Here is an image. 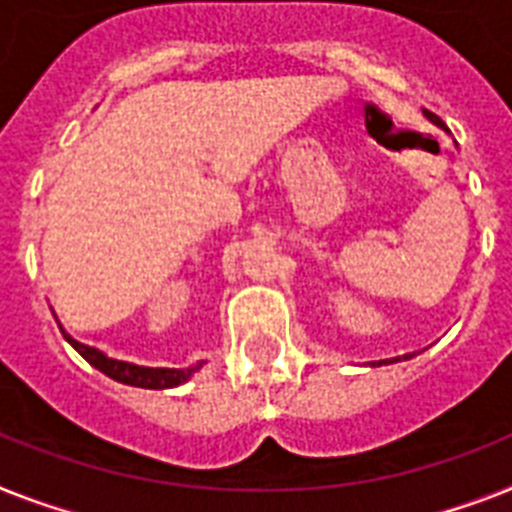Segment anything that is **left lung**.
I'll use <instances>...</instances> for the list:
<instances>
[{"mask_svg":"<svg viewBox=\"0 0 512 512\" xmlns=\"http://www.w3.org/2000/svg\"><path fill=\"white\" fill-rule=\"evenodd\" d=\"M426 117H429V120L434 122V125H439V128H445V125H442V120H439L437 114H432V112H426ZM403 358H413V356H403ZM403 358H392V361H379V363H395V361H403Z\"/></svg>","mask_w":512,"mask_h":512,"instance_id":"1","label":"left lung"}]
</instances>
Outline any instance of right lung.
I'll use <instances>...</instances> for the list:
<instances>
[{
  "instance_id": "obj_1",
  "label": "right lung",
  "mask_w": 512,
  "mask_h": 512,
  "mask_svg": "<svg viewBox=\"0 0 512 512\" xmlns=\"http://www.w3.org/2000/svg\"><path fill=\"white\" fill-rule=\"evenodd\" d=\"M62 329V327H59ZM62 335L65 340L78 350L80 356L86 358L91 366H96L99 371H104L107 377L117 379L122 384H133V387H143V390H167V387H177V384L188 382L193 374H196L204 361L193 363L188 369H151V366H138V363H128V361H117V358L104 356L99 348H91V345H83V342L75 340L73 335H67L65 329H62Z\"/></svg>"
}]
</instances>
